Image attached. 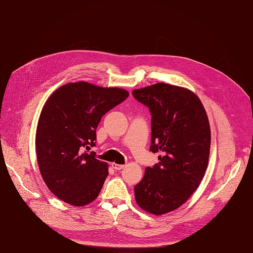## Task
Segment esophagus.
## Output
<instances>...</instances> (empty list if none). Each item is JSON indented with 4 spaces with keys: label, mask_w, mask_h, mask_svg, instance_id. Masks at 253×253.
<instances>
[{
    "label": "esophagus",
    "mask_w": 253,
    "mask_h": 253,
    "mask_svg": "<svg viewBox=\"0 0 253 253\" xmlns=\"http://www.w3.org/2000/svg\"><path fill=\"white\" fill-rule=\"evenodd\" d=\"M112 167H113V169L117 170V171L122 170V169H124V168H125V166H124V165H118V164H115V163H113V164H112Z\"/></svg>",
    "instance_id": "34e87169"
}]
</instances>
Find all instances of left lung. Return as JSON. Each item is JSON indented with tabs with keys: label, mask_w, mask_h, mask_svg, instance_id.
Instances as JSON below:
<instances>
[{
	"label": "left lung",
	"mask_w": 253,
	"mask_h": 253,
	"mask_svg": "<svg viewBox=\"0 0 253 253\" xmlns=\"http://www.w3.org/2000/svg\"><path fill=\"white\" fill-rule=\"evenodd\" d=\"M132 94L152 115L150 151L163 154L134 187L136 203L162 215L185 204L200 186L209 162V120L200 98L188 88L156 83Z\"/></svg>",
	"instance_id": "obj_1"
}]
</instances>
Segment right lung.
<instances>
[{
  "label": "right lung",
  "mask_w": 253,
  "mask_h": 253,
  "mask_svg": "<svg viewBox=\"0 0 253 253\" xmlns=\"http://www.w3.org/2000/svg\"><path fill=\"white\" fill-rule=\"evenodd\" d=\"M127 97L126 89L79 81L59 87L45 102L36 133L37 160L43 180L60 200L82 207L100 193L109 165L88 150L96 145L103 115Z\"/></svg>",
  "instance_id": "1"
}]
</instances>
